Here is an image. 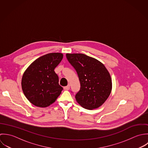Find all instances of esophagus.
Listing matches in <instances>:
<instances>
[{"label": "esophagus", "mask_w": 148, "mask_h": 148, "mask_svg": "<svg viewBox=\"0 0 148 148\" xmlns=\"http://www.w3.org/2000/svg\"><path fill=\"white\" fill-rule=\"evenodd\" d=\"M63 89L64 90H69V89H70V85H67V86H64V88H63Z\"/></svg>", "instance_id": "1"}]
</instances>
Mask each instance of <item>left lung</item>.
<instances>
[{
    "instance_id": "8db88e82",
    "label": "left lung",
    "mask_w": 148,
    "mask_h": 148,
    "mask_svg": "<svg viewBox=\"0 0 148 148\" xmlns=\"http://www.w3.org/2000/svg\"><path fill=\"white\" fill-rule=\"evenodd\" d=\"M75 69L81 84L75 95L77 102L84 108L92 110L101 106L110 95L112 81L105 65L84 54H66Z\"/></svg>"
}]
</instances>
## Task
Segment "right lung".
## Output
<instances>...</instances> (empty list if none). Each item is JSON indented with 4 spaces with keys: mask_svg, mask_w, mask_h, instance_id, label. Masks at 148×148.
<instances>
[{
    "mask_svg": "<svg viewBox=\"0 0 148 148\" xmlns=\"http://www.w3.org/2000/svg\"><path fill=\"white\" fill-rule=\"evenodd\" d=\"M60 53H49L35 60L24 72L22 88L27 99L34 105L46 108L53 103L63 88L54 69L63 59Z\"/></svg>",
    "mask_w": 148,
    "mask_h": 148,
    "instance_id": "add662e5",
    "label": "right lung"
}]
</instances>
